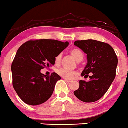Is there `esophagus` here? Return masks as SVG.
Listing matches in <instances>:
<instances>
[{"instance_id": "obj_1", "label": "esophagus", "mask_w": 128, "mask_h": 128, "mask_svg": "<svg viewBox=\"0 0 128 128\" xmlns=\"http://www.w3.org/2000/svg\"><path fill=\"white\" fill-rule=\"evenodd\" d=\"M64 80H66V82H68V83H70V82H72V80H66V79H64Z\"/></svg>"}]
</instances>
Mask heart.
<instances>
[{
  "label": "heart",
  "mask_w": 128,
  "mask_h": 128,
  "mask_svg": "<svg viewBox=\"0 0 128 128\" xmlns=\"http://www.w3.org/2000/svg\"><path fill=\"white\" fill-rule=\"evenodd\" d=\"M70 53L72 56L75 60L77 62H80L84 58V54L80 50L77 48H72L70 50ZM62 53H58L56 56L55 57L54 62L56 65L60 64L61 60H62ZM56 72L58 75H60L62 78L66 80H72L76 75V71H72V70H69L64 68H60L56 70Z\"/></svg>",
  "instance_id": "1"
}]
</instances>
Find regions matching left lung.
<instances>
[{
    "mask_svg": "<svg viewBox=\"0 0 128 128\" xmlns=\"http://www.w3.org/2000/svg\"><path fill=\"white\" fill-rule=\"evenodd\" d=\"M74 44L87 54L88 63L81 75L86 78L92 74L89 81L80 80V87L74 94L84 102H94L107 92L116 77L117 56L107 43L88 39L76 40Z\"/></svg>",
    "mask_w": 128,
    "mask_h": 128,
    "instance_id": "8db88e82",
    "label": "left lung"
}]
</instances>
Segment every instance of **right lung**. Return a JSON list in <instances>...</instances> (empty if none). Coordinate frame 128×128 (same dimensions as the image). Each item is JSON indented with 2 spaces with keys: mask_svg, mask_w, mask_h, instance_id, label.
<instances>
[{
  "mask_svg": "<svg viewBox=\"0 0 128 128\" xmlns=\"http://www.w3.org/2000/svg\"><path fill=\"white\" fill-rule=\"evenodd\" d=\"M68 44L54 39H36L25 42L18 48L11 66L12 83L24 102L36 106L51 97L61 77L56 72L46 76L40 70L54 64L55 57Z\"/></svg>",
  "mask_w": 128,
  "mask_h": 128,
  "instance_id": "1",
  "label": "right lung"
}]
</instances>
